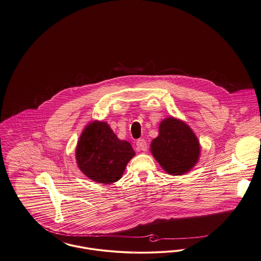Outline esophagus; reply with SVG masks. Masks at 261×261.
<instances>
[{
    "mask_svg": "<svg viewBox=\"0 0 261 261\" xmlns=\"http://www.w3.org/2000/svg\"><path fill=\"white\" fill-rule=\"evenodd\" d=\"M137 148L143 151H146L148 149V144L145 139H139L136 142Z\"/></svg>",
    "mask_w": 261,
    "mask_h": 261,
    "instance_id": "34e87169",
    "label": "esophagus"
}]
</instances>
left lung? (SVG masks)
I'll return each mask as SVG.
<instances>
[{"mask_svg": "<svg viewBox=\"0 0 261 261\" xmlns=\"http://www.w3.org/2000/svg\"><path fill=\"white\" fill-rule=\"evenodd\" d=\"M150 150L162 168L171 175L189 171L199 161V145L194 132L173 117L160 125V135L153 139Z\"/></svg>", "mask_w": 261, "mask_h": 261, "instance_id": "left-lung-1", "label": "left lung"}]
</instances>
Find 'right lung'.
<instances>
[{"mask_svg": "<svg viewBox=\"0 0 261 261\" xmlns=\"http://www.w3.org/2000/svg\"><path fill=\"white\" fill-rule=\"evenodd\" d=\"M135 155L131 145L119 140L105 122L88 125L79 138L76 160L80 170L93 181L111 184L119 180Z\"/></svg>", "mask_w": 261, "mask_h": 261, "instance_id": "1", "label": "right lung"}]
</instances>
